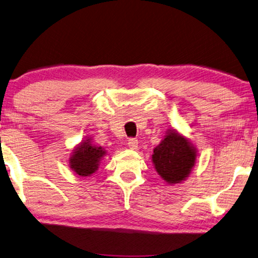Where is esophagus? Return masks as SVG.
Returning a JSON list of instances; mask_svg holds the SVG:
<instances>
[{
  "instance_id": "34e87169",
  "label": "esophagus",
  "mask_w": 258,
  "mask_h": 258,
  "mask_svg": "<svg viewBox=\"0 0 258 258\" xmlns=\"http://www.w3.org/2000/svg\"><path fill=\"white\" fill-rule=\"evenodd\" d=\"M138 140L137 139H133V138H131L130 140H128V142H127V145H128V148L131 149V150H137L138 149Z\"/></svg>"
}]
</instances>
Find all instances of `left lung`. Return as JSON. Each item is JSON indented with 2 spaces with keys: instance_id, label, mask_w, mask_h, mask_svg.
Wrapping results in <instances>:
<instances>
[{
  "instance_id": "1",
  "label": "left lung",
  "mask_w": 258,
  "mask_h": 258,
  "mask_svg": "<svg viewBox=\"0 0 258 258\" xmlns=\"http://www.w3.org/2000/svg\"><path fill=\"white\" fill-rule=\"evenodd\" d=\"M196 159L193 145L175 130L166 135L163 141L153 150L152 161L163 180L177 184L188 176Z\"/></svg>"
}]
</instances>
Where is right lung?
Segmentation results:
<instances>
[{
  "instance_id": "right-lung-1",
  "label": "right lung",
  "mask_w": 258,
  "mask_h": 258,
  "mask_svg": "<svg viewBox=\"0 0 258 258\" xmlns=\"http://www.w3.org/2000/svg\"><path fill=\"white\" fill-rule=\"evenodd\" d=\"M106 151L101 147L92 145L91 142H82L70 159V166L79 176H90L97 170L98 165Z\"/></svg>"
}]
</instances>
